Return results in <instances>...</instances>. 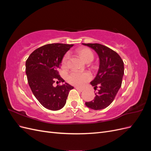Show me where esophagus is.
Wrapping results in <instances>:
<instances>
[{
    "mask_svg": "<svg viewBox=\"0 0 151 151\" xmlns=\"http://www.w3.org/2000/svg\"><path fill=\"white\" fill-rule=\"evenodd\" d=\"M76 89L77 91H79V92H83V91H84V89H83L79 88H78V87H76Z\"/></svg>",
    "mask_w": 151,
    "mask_h": 151,
    "instance_id": "esophagus-1",
    "label": "esophagus"
}]
</instances>
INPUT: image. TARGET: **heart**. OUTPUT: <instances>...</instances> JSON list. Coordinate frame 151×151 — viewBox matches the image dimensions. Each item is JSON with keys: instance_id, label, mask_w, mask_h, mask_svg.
I'll use <instances>...</instances> for the list:
<instances>
[{"instance_id": "obj_1", "label": "heart", "mask_w": 151, "mask_h": 151, "mask_svg": "<svg viewBox=\"0 0 151 151\" xmlns=\"http://www.w3.org/2000/svg\"><path fill=\"white\" fill-rule=\"evenodd\" d=\"M77 53L81 58L86 62L88 61L93 60L94 58L93 53L88 48H79L77 50ZM68 57H69L68 54L66 53L62 58L61 64L63 68H66L67 67ZM91 79V76L88 72H79L77 71H72L67 77V80L70 84L78 86H83Z\"/></svg>"}]
</instances>
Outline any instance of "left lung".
I'll use <instances>...</instances> for the list:
<instances>
[{"instance_id": "left-lung-1", "label": "left lung", "mask_w": 151, "mask_h": 151, "mask_svg": "<svg viewBox=\"0 0 151 151\" xmlns=\"http://www.w3.org/2000/svg\"><path fill=\"white\" fill-rule=\"evenodd\" d=\"M95 50L99 58L98 74L91 84L96 89L99 88L93 101L86 102V105L94 110L106 108L115 99L122 86L124 74L122 59L116 52L99 43H83Z\"/></svg>"}]
</instances>
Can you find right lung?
I'll return each instance as SVG.
<instances>
[{
  "label": "right lung",
  "mask_w": 151,
  "mask_h": 151,
  "mask_svg": "<svg viewBox=\"0 0 151 151\" xmlns=\"http://www.w3.org/2000/svg\"><path fill=\"white\" fill-rule=\"evenodd\" d=\"M72 46L63 43L43 45L32 52L26 62V74L32 92L40 104L50 110L57 111L64 106L69 91L74 88L66 83L53 86L55 81H65L58 69L62 58Z\"/></svg>",
  "instance_id": "right-lung-1"
}]
</instances>
